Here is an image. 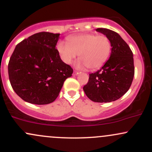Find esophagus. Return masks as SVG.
<instances>
[{"instance_id":"34e87169","label":"esophagus","mask_w":152,"mask_h":152,"mask_svg":"<svg viewBox=\"0 0 152 152\" xmlns=\"http://www.w3.org/2000/svg\"><path fill=\"white\" fill-rule=\"evenodd\" d=\"M74 74V76H77V75L79 74V73L77 72V71H74V74Z\"/></svg>"}]
</instances>
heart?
I'll return each mask as SVG.
<instances>
[{"label": "heart", "mask_w": 152, "mask_h": 152, "mask_svg": "<svg viewBox=\"0 0 152 152\" xmlns=\"http://www.w3.org/2000/svg\"><path fill=\"white\" fill-rule=\"evenodd\" d=\"M57 50L66 64H71L78 54L81 59L76 63V67H88L94 70L102 67L108 60L111 51V43L104 35L83 34L70 36L67 43L59 42Z\"/></svg>", "instance_id": "b5f03b06"}]
</instances>
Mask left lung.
I'll list each match as a JSON object with an SVG mask.
<instances>
[{"mask_svg":"<svg viewBox=\"0 0 152 152\" xmlns=\"http://www.w3.org/2000/svg\"><path fill=\"white\" fill-rule=\"evenodd\" d=\"M109 38L111 51L100 70L89 74L83 89L94 102H114L128 91L134 76L133 53L119 34L107 28L96 29Z\"/></svg>","mask_w":152,"mask_h":152,"instance_id":"8db88e82","label":"left lung"}]
</instances>
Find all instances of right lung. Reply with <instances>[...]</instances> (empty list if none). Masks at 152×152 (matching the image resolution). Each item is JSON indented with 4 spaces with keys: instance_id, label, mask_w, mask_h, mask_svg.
Masks as SVG:
<instances>
[{
    "instance_id": "1",
    "label": "right lung",
    "mask_w": 152,
    "mask_h": 152,
    "mask_svg": "<svg viewBox=\"0 0 152 152\" xmlns=\"http://www.w3.org/2000/svg\"><path fill=\"white\" fill-rule=\"evenodd\" d=\"M60 34L41 32L15 46L8 63L12 88L26 102L43 105L58 97L73 69L56 49Z\"/></svg>"
}]
</instances>
